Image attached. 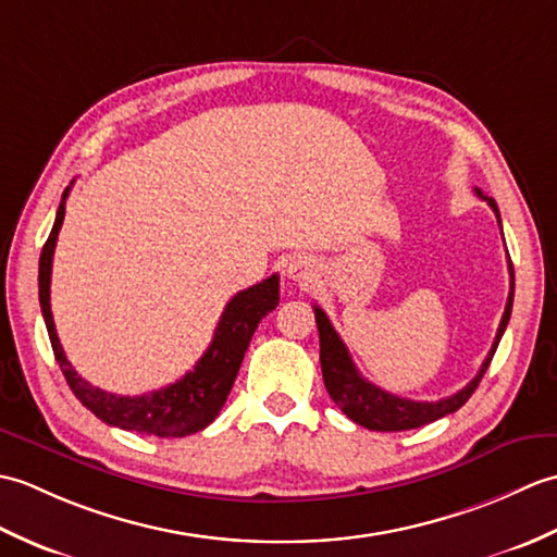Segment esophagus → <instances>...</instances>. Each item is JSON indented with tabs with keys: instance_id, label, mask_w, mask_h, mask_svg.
<instances>
[{
	"instance_id": "34e87169",
	"label": "esophagus",
	"mask_w": 557,
	"mask_h": 557,
	"mask_svg": "<svg viewBox=\"0 0 557 557\" xmlns=\"http://www.w3.org/2000/svg\"><path fill=\"white\" fill-rule=\"evenodd\" d=\"M285 275L292 280V282H299V285H309V282L315 277L313 272V263L309 258H292L287 268H285Z\"/></svg>"
}]
</instances>
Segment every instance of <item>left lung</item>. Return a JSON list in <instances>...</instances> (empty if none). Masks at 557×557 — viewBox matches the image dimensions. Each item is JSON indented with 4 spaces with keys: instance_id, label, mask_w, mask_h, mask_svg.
<instances>
[{
    "instance_id": "1",
    "label": "left lung",
    "mask_w": 557,
    "mask_h": 557,
    "mask_svg": "<svg viewBox=\"0 0 557 557\" xmlns=\"http://www.w3.org/2000/svg\"><path fill=\"white\" fill-rule=\"evenodd\" d=\"M476 194L488 200V206L493 208L495 218H498V222H500V212H498V206H495V200L483 196L481 188H476ZM512 299H515V270L510 263V294H507L503 321H500L498 335H495V342H493L486 361L481 363V369L474 377H471V383L461 387L459 393L449 395L445 399H437V401H413V399L389 395V393H385V389L366 381V377L357 371V366H354L345 342H342V337L335 333V327H333V323H330L325 311L321 309V306H313L315 323H318V337H321V369H323V381H325L330 397H333L335 405L345 411L354 423H359L369 431H409V429H419V425L431 423L435 419L447 417V413L457 411L471 395H474V389L479 387L483 373L488 371L493 354L500 345V337L505 333L507 323H510Z\"/></svg>"
}]
</instances>
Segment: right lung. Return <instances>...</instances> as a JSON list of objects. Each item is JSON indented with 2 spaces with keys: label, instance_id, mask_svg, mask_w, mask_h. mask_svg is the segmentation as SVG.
Wrapping results in <instances>:
<instances>
[{
  "label": "right lung",
  "instance_id": "right-lung-1",
  "mask_svg": "<svg viewBox=\"0 0 557 557\" xmlns=\"http://www.w3.org/2000/svg\"><path fill=\"white\" fill-rule=\"evenodd\" d=\"M69 188L71 186H66V191L62 194V203L57 208L54 227L42 246L38 268V292L54 359L66 377L71 393L78 397L83 407L96 413L100 421L116 425V429L158 437H184L203 431L206 425L215 421L220 409L224 407V401H227L234 377L239 373L248 342H251L258 323L280 304V277L270 275L268 280L258 282V285L234 294L230 304L224 306L210 347L206 349L203 357L198 359L194 371H188L176 383L138 397L104 393V389L92 387L88 381H83L74 371V366L69 363L62 349V342L57 337L54 318L50 309L52 256L57 246V234L62 230L64 222Z\"/></svg>",
  "mask_w": 557,
  "mask_h": 557
}]
</instances>
